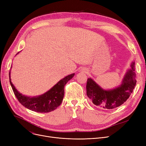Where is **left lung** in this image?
I'll return each mask as SVG.
<instances>
[{"label": "left lung", "mask_w": 146, "mask_h": 146, "mask_svg": "<svg viewBox=\"0 0 146 146\" xmlns=\"http://www.w3.org/2000/svg\"><path fill=\"white\" fill-rule=\"evenodd\" d=\"M135 63H132L121 85L112 90H105L101 88L91 78L86 83L87 96L96 106L104 109L112 110L123 104L133 92L136 85Z\"/></svg>", "instance_id": "8db88e82"}]
</instances>
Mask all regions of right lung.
<instances>
[{"label":"right lung","mask_w":146,"mask_h":146,"mask_svg":"<svg viewBox=\"0 0 146 146\" xmlns=\"http://www.w3.org/2000/svg\"><path fill=\"white\" fill-rule=\"evenodd\" d=\"M74 75L73 73L66 76L44 94L32 98L23 95L15 89L11 81L10 72L9 82L15 96L23 106L35 112L46 113L54 111L60 105L64 97V86L68 80L73 78Z\"/></svg>","instance_id":"add662e5"}]
</instances>
